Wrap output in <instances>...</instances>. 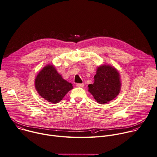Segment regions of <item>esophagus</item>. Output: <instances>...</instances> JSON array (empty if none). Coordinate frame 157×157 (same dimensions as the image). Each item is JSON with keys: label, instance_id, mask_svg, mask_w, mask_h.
Returning <instances> with one entry per match:
<instances>
[{"label": "esophagus", "instance_id": "34e87169", "mask_svg": "<svg viewBox=\"0 0 157 157\" xmlns=\"http://www.w3.org/2000/svg\"><path fill=\"white\" fill-rule=\"evenodd\" d=\"M84 86V84L83 83H77L76 84V86L78 87H83Z\"/></svg>", "mask_w": 157, "mask_h": 157}]
</instances>
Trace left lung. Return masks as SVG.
<instances>
[{"label":"left lung","instance_id":"8db88e82","mask_svg":"<svg viewBox=\"0 0 157 157\" xmlns=\"http://www.w3.org/2000/svg\"><path fill=\"white\" fill-rule=\"evenodd\" d=\"M121 87L119 71L109 64L98 67L94 82L88 85V91L99 104H105L118 95Z\"/></svg>","mask_w":157,"mask_h":157}]
</instances>
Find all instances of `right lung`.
<instances>
[{
    "instance_id": "1",
    "label": "right lung",
    "mask_w": 157,
    "mask_h": 157,
    "mask_svg": "<svg viewBox=\"0 0 157 157\" xmlns=\"http://www.w3.org/2000/svg\"><path fill=\"white\" fill-rule=\"evenodd\" d=\"M34 86L38 94L52 103L60 102L73 88V84L64 79L52 64L45 65L38 73Z\"/></svg>"
}]
</instances>
